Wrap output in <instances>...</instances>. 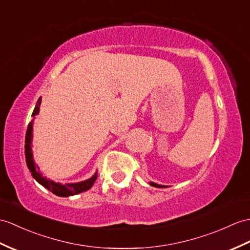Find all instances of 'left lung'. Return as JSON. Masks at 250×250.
Here are the masks:
<instances>
[{"instance_id": "left-lung-1", "label": "left lung", "mask_w": 250, "mask_h": 250, "mask_svg": "<svg viewBox=\"0 0 250 250\" xmlns=\"http://www.w3.org/2000/svg\"><path fill=\"white\" fill-rule=\"evenodd\" d=\"M150 185H152V187H155V188H165V187H162V185H159V184H155V183H150Z\"/></svg>"}]
</instances>
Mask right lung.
<instances>
[{
	"mask_svg": "<svg viewBox=\"0 0 250 250\" xmlns=\"http://www.w3.org/2000/svg\"><path fill=\"white\" fill-rule=\"evenodd\" d=\"M40 103H42V97L38 99L36 106L34 108V112L32 114V117H35L39 113V106ZM32 131H33V121L30 123L26 130V135H25V159H26V164L28 169L32 172V176L37 180V181L43 185L45 188H48L52 193L55 194L56 196L61 197H68V196H73L80 193H83V191L88 190L92 185H94L95 181L97 180L98 173L90 178L89 180H86V181L80 182V183H71V184H60L55 183L51 180L45 179L42 176V173L39 172L38 166H35L34 160H33V154H32V148H31V143H32Z\"/></svg>",
	"mask_w": 250,
	"mask_h": 250,
	"instance_id": "1",
	"label": "right lung"
}]
</instances>
